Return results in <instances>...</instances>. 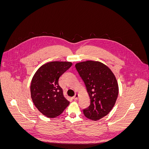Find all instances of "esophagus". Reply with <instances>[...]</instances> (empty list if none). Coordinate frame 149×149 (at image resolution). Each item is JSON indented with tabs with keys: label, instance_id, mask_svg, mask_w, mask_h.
<instances>
[{
	"label": "esophagus",
	"instance_id": "esophagus-1",
	"mask_svg": "<svg viewBox=\"0 0 149 149\" xmlns=\"http://www.w3.org/2000/svg\"><path fill=\"white\" fill-rule=\"evenodd\" d=\"M78 96H79L78 94L76 93V94H75V95L73 96V99H74V100H78Z\"/></svg>",
	"mask_w": 149,
	"mask_h": 149
}]
</instances>
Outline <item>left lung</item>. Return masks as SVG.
<instances>
[{"mask_svg": "<svg viewBox=\"0 0 149 149\" xmlns=\"http://www.w3.org/2000/svg\"><path fill=\"white\" fill-rule=\"evenodd\" d=\"M75 67L91 101L89 106L83 110L84 115L93 120L104 118L112 110L118 96V84L114 73L100 61L80 62Z\"/></svg>", "mask_w": 149, "mask_h": 149, "instance_id": "8db88e82", "label": "left lung"}]
</instances>
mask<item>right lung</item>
Here are the masks:
<instances>
[{"label":"right lung","mask_w":149,"mask_h":149,"mask_svg":"<svg viewBox=\"0 0 149 149\" xmlns=\"http://www.w3.org/2000/svg\"><path fill=\"white\" fill-rule=\"evenodd\" d=\"M71 65L68 61L47 63L39 68L31 79L32 101L38 110L48 118H56L69 105L70 102L64 97L58 80Z\"/></svg>","instance_id":"right-lung-1"}]
</instances>
